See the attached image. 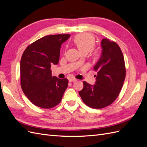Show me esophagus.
Segmentation results:
<instances>
[{
	"label": "esophagus",
	"mask_w": 147,
	"mask_h": 147,
	"mask_svg": "<svg viewBox=\"0 0 147 147\" xmlns=\"http://www.w3.org/2000/svg\"><path fill=\"white\" fill-rule=\"evenodd\" d=\"M69 80L70 82H77V80L75 79V78H70Z\"/></svg>",
	"instance_id": "1"
}]
</instances>
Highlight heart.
Masks as SVG:
<instances>
[{"instance_id":"obj_1","label":"heart","mask_w":147,"mask_h":147,"mask_svg":"<svg viewBox=\"0 0 147 147\" xmlns=\"http://www.w3.org/2000/svg\"><path fill=\"white\" fill-rule=\"evenodd\" d=\"M74 40L82 53H87L90 51L94 48L96 42L94 36L87 33L80 34L76 35ZM93 54L94 56H98L99 53L98 51H95Z\"/></svg>"}]
</instances>
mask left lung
<instances>
[{
    "label": "left lung",
    "mask_w": 147,
    "mask_h": 147,
    "mask_svg": "<svg viewBox=\"0 0 147 147\" xmlns=\"http://www.w3.org/2000/svg\"><path fill=\"white\" fill-rule=\"evenodd\" d=\"M102 52L94 67L97 72L95 84L83 82V88L79 94L84 103L92 109H102L113 103L121 90L126 77L123 53L114 42L104 38Z\"/></svg>",
    "instance_id": "8db88e82"
}]
</instances>
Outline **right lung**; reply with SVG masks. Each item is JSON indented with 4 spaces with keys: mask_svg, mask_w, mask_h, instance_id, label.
Instances as JSON below:
<instances>
[{
    "mask_svg": "<svg viewBox=\"0 0 147 147\" xmlns=\"http://www.w3.org/2000/svg\"><path fill=\"white\" fill-rule=\"evenodd\" d=\"M70 34L47 35L30 44L20 62L21 86L29 100L38 107L59 104L68 86V80L52 77L51 65L59 63L61 45Z\"/></svg>",
    "mask_w": 147,
    "mask_h": 147,
    "instance_id": "obj_1",
    "label": "right lung"
}]
</instances>
